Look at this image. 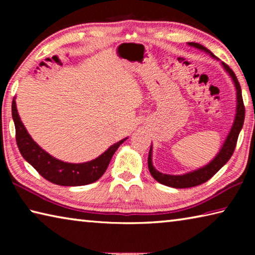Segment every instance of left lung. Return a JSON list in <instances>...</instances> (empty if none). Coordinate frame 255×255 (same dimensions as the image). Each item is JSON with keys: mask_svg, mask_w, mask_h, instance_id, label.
<instances>
[{"mask_svg": "<svg viewBox=\"0 0 255 255\" xmlns=\"http://www.w3.org/2000/svg\"><path fill=\"white\" fill-rule=\"evenodd\" d=\"M189 46L196 47V48L206 51L207 54H209L211 57H215V55L211 53L209 49H207L206 47L201 46L200 44H197V42H188ZM223 67L225 68V71L230 74L232 77L233 82H234L235 89H236V115H235V120L234 124H233L232 129L228 136L226 137L225 143L222 146L219 153L216 155L213 161L209 162L207 165L204 167H200L196 171L189 172V173H185L182 175H171V174H164L155 170L152 163V146H150L149 154H148V170L152 174L153 178L157 181V182L162 183L164 185H167V187L172 188H191L196 187V185H199L201 183H205L206 181L213 178V176L217 173V172L222 169V167L225 165L228 162V159L234 153V149L236 147L237 138H239L240 131L242 127H243L244 124V118H245V108L243 103V98H242V91H241V85L237 81V77L235 73L233 72L230 66L225 63H222Z\"/></svg>", "mask_w": 255, "mask_h": 255, "instance_id": "obj_1", "label": "left lung"}]
</instances>
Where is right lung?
I'll return each mask as SVG.
<instances>
[{"instance_id": "obj_1", "label": "right lung", "mask_w": 255, "mask_h": 255, "mask_svg": "<svg viewBox=\"0 0 255 255\" xmlns=\"http://www.w3.org/2000/svg\"><path fill=\"white\" fill-rule=\"evenodd\" d=\"M12 118L15 126V139L21 155L38 173L51 183L65 187H77L96 182L105 173L112 155L127 138L110 146L96 159L85 163H66L45 152L24 128L16 110L15 100L12 101Z\"/></svg>"}]
</instances>
